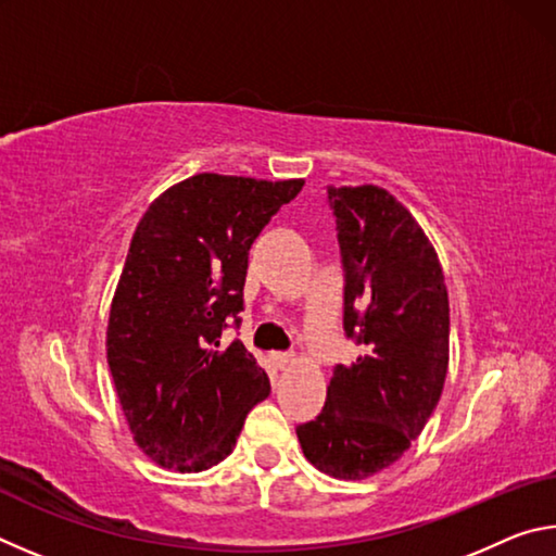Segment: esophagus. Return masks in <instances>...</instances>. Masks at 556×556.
<instances>
[{
	"label": "esophagus",
	"instance_id": "1",
	"mask_svg": "<svg viewBox=\"0 0 556 556\" xmlns=\"http://www.w3.org/2000/svg\"><path fill=\"white\" fill-rule=\"evenodd\" d=\"M294 361H296V357L291 353H271V363H275L279 370H285V368H289V365H294Z\"/></svg>",
	"mask_w": 556,
	"mask_h": 556
}]
</instances>
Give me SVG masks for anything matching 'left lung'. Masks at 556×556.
Masks as SVG:
<instances>
[{"mask_svg": "<svg viewBox=\"0 0 556 556\" xmlns=\"http://www.w3.org/2000/svg\"><path fill=\"white\" fill-rule=\"evenodd\" d=\"M343 262V331L326 404L296 427L312 464L363 481L394 464L434 412L448 368V294L425 230L380 186H328Z\"/></svg>", "mask_w": 556, "mask_h": 556, "instance_id": "8db88e82", "label": "left lung"}]
</instances>
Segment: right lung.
I'll return each mask as SVG.
<instances>
[{
    "mask_svg": "<svg viewBox=\"0 0 556 556\" xmlns=\"http://www.w3.org/2000/svg\"><path fill=\"white\" fill-rule=\"evenodd\" d=\"M304 181L199 174L149 205L110 306L108 365L137 446L195 473L230 454L269 378L240 328L252 242Z\"/></svg>",
    "mask_w": 556,
    "mask_h": 556,
    "instance_id": "right-lung-1",
    "label": "right lung"
}]
</instances>
